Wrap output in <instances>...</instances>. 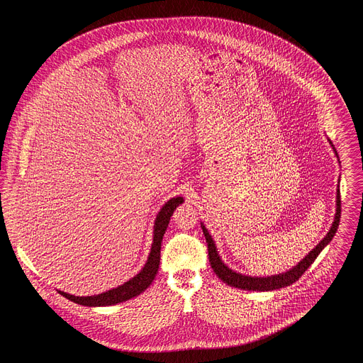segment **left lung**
I'll return each mask as SVG.
<instances>
[{"mask_svg":"<svg viewBox=\"0 0 363 363\" xmlns=\"http://www.w3.org/2000/svg\"><path fill=\"white\" fill-rule=\"evenodd\" d=\"M337 155V153H336ZM339 221H340V192L337 189V195H336V216H335V221L329 230V233L326 234V237L312 250L310 251L303 260L294 266L291 270L281 273V274H276V276H270V277H251V276H244L240 274L237 272H233L231 269H228L223 260L218 255L216 242L213 240V237L210 235L208 230L205 228V225L201 224L205 240H206V245H208V257H210V263L211 267L214 270V273L228 286L231 287H237V289H242V290H257V291H270V290H277L286 286L293 284L294 281H297L301 274L313 264V262L318 258V255L320 254V251L332 241L333 235L337 231L339 227Z\"/></svg>","mask_w":363,"mask_h":363,"instance_id":"left-lung-1","label":"left lung"}]
</instances>
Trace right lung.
<instances>
[{
	"label": "right lung",
	"mask_w": 363,
	"mask_h": 363,
	"mask_svg": "<svg viewBox=\"0 0 363 363\" xmlns=\"http://www.w3.org/2000/svg\"><path fill=\"white\" fill-rule=\"evenodd\" d=\"M182 202H184L182 196H175V198H171L162 206L161 211L157 216V220H155L153 242H152V247H150V252H149V257L146 260V264L129 281H126L122 286H119L116 289H112L109 291H105L101 294H96V296H87V297H79V296H73V294H69V293H65V291H59V293L62 296H65L66 298L77 303V304L96 307V306L118 304V303L126 301L132 297H136L138 294L145 291L152 284L155 276H157V273H158L160 262H161V242H162L164 234L168 228L169 220H171L174 211L177 210V206Z\"/></svg>",
	"instance_id": "1"
}]
</instances>
